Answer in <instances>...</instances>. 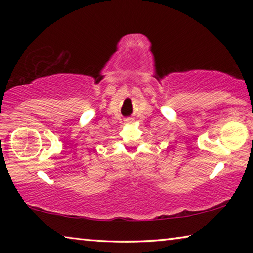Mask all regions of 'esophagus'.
<instances>
[{"label": "esophagus", "instance_id": "34e87169", "mask_svg": "<svg viewBox=\"0 0 253 253\" xmlns=\"http://www.w3.org/2000/svg\"><path fill=\"white\" fill-rule=\"evenodd\" d=\"M130 121H131V118H126V119H125V122H126V123H129Z\"/></svg>", "mask_w": 253, "mask_h": 253}]
</instances>
